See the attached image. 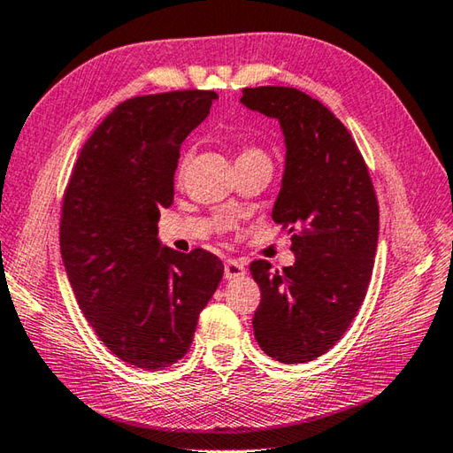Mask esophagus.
I'll use <instances>...</instances> for the list:
<instances>
[{
    "mask_svg": "<svg viewBox=\"0 0 453 453\" xmlns=\"http://www.w3.org/2000/svg\"><path fill=\"white\" fill-rule=\"evenodd\" d=\"M224 274H226V279H229V280L243 277V274H245V265L239 263L237 259H227Z\"/></svg>",
    "mask_w": 453,
    "mask_h": 453,
    "instance_id": "esophagus-1",
    "label": "esophagus"
}]
</instances>
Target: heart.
<instances>
[{"label": "heart", "instance_id": "b5f03b06", "mask_svg": "<svg viewBox=\"0 0 453 453\" xmlns=\"http://www.w3.org/2000/svg\"><path fill=\"white\" fill-rule=\"evenodd\" d=\"M239 158H267V157H265V153L259 149H245V150H242V153H239L237 161H239Z\"/></svg>", "mask_w": 453, "mask_h": 453}]
</instances>
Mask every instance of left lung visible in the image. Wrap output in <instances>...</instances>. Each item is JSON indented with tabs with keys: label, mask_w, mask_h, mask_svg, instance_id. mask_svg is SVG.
I'll return each instance as SVG.
<instances>
[{
	"label": "left lung",
	"mask_w": 453,
	"mask_h": 453,
	"mask_svg": "<svg viewBox=\"0 0 453 453\" xmlns=\"http://www.w3.org/2000/svg\"><path fill=\"white\" fill-rule=\"evenodd\" d=\"M247 110L277 119L285 171L274 224L292 234V267L253 261L261 288L253 316L259 348L280 363H304L332 349L348 330L373 273L379 206L365 161L335 115L296 88H245Z\"/></svg>",
	"instance_id": "8db88e82"
}]
</instances>
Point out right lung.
<instances>
[{
    "mask_svg": "<svg viewBox=\"0 0 453 453\" xmlns=\"http://www.w3.org/2000/svg\"><path fill=\"white\" fill-rule=\"evenodd\" d=\"M216 92H168L119 104L80 150L62 202L60 253L78 306L111 353L141 369L184 357L224 265L161 243L179 149Z\"/></svg>",
    "mask_w": 453,
    "mask_h": 453,
    "instance_id": "1",
    "label": "right lung"
}]
</instances>
